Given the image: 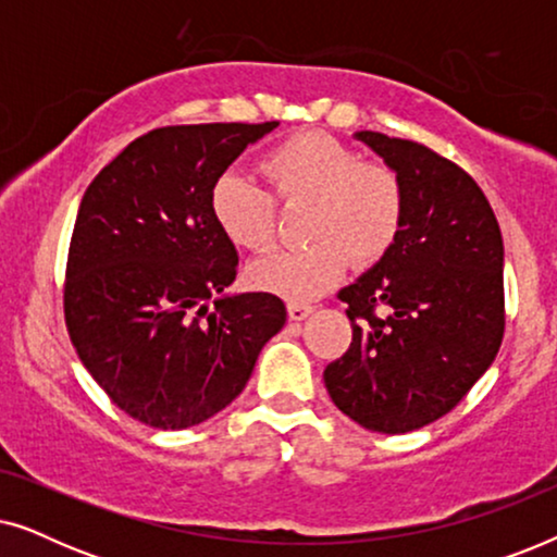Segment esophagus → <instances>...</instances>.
Returning <instances> with one entry per match:
<instances>
[{
  "mask_svg": "<svg viewBox=\"0 0 557 557\" xmlns=\"http://www.w3.org/2000/svg\"><path fill=\"white\" fill-rule=\"evenodd\" d=\"M286 311H288V319H292V322H301V319H307L311 311H314V307H311V304H301V301H288Z\"/></svg>",
  "mask_w": 557,
  "mask_h": 557,
  "instance_id": "esophagus-1",
  "label": "esophagus"
}]
</instances>
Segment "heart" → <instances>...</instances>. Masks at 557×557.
Here are the masks:
<instances>
[{
	"instance_id": "heart-1",
	"label": "heart",
	"mask_w": 557,
	"mask_h": 557,
	"mask_svg": "<svg viewBox=\"0 0 557 557\" xmlns=\"http://www.w3.org/2000/svg\"><path fill=\"white\" fill-rule=\"evenodd\" d=\"M263 177L284 208H309L307 248L278 250L250 265V284L286 299H317L345 276L349 261L368 269L391 253L406 223V187L393 166L364 162L330 134L304 132L273 147ZM210 212L238 248L265 250L276 240V202L240 174H223L210 193Z\"/></svg>"
}]
</instances>
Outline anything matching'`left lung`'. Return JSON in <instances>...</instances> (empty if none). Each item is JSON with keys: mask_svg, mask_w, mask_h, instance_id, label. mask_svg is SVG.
Returning <instances> with one entry per match:
<instances>
[{"mask_svg": "<svg viewBox=\"0 0 557 557\" xmlns=\"http://www.w3.org/2000/svg\"><path fill=\"white\" fill-rule=\"evenodd\" d=\"M406 187V223L383 261L345 286L352 342L326 364L334 406L377 433L423 429L456 408L499 352L505 246L482 189L418 141L357 132Z\"/></svg>", "mask_w": 557, "mask_h": 557, "instance_id": "obj_1", "label": "left lung"}]
</instances>
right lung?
Segmentation results:
<instances>
[{"label":"right lung","mask_w":557,"mask_h":557,"mask_svg":"<svg viewBox=\"0 0 557 557\" xmlns=\"http://www.w3.org/2000/svg\"><path fill=\"white\" fill-rule=\"evenodd\" d=\"M276 126L154 128L83 195L65 265L67 334L106 395L151 429H189L231 406L286 324L278 296H223L238 250L210 212L212 185Z\"/></svg>","instance_id":"right-lung-1"}]
</instances>
